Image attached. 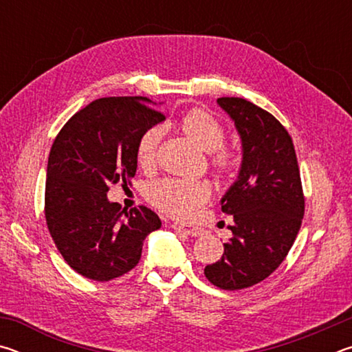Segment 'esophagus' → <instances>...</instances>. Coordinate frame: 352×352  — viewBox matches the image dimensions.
I'll return each mask as SVG.
<instances>
[{"instance_id": "1", "label": "esophagus", "mask_w": 352, "mask_h": 352, "mask_svg": "<svg viewBox=\"0 0 352 352\" xmlns=\"http://www.w3.org/2000/svg\"><path fill=\"white\" fill-rule=\"evenodd\" d=\"M172 228L177 230V231H182V233L189 234V236H195V237L204 236V230L199 228V226H194V225L174 222V223H172Z\"/></svg>"}]
</instances>
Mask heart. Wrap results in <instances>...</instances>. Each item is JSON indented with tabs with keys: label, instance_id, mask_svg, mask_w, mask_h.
Masks as SVG:
<instances>
[{
	"label": "heart",
	"instance_id": "heart-1",
	"mask_svg": "<svg viewBox=\"0 0 352 352\" xmlns=\"http://www.w3.org/2000/svg\"><path fill=\"white\" fill-rule=\"evenodd\" d=\"M178 126L195 144L205 152H211V166L217 175H228L236 166V157L231 151H226L225 129L216 118L201 109H192L184 113L178 119ZM162 127H148L141 135L136 146V160L142 169H148L157 160L158 144L162 141ZM208 186L201 182L178 180V178H166V180L153 183L147 190L151 204L164 212L175 217H189L206 200Z\"/></svg>",
	"mask_w": 352,
	"mask_h": 352
}]
</instances>
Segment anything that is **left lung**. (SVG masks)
<instances>
[{
    "label": "left lung",
    "instance_id": "1",
    "mask_svg": "<svg viewBox=\"0 0 352 352\" xmlns=\"http://www.w3.org/2000/svg\"><path fill=\"white\" fill-rule=\"evenodd\" d=\"M234 122L242 146L236 182L220 199L233 216V237L222 259L205 267V276L223 290L252 287L272 275L287 256L305 216L296 153L281 122L242 98H219Z\"/></svg>",
    "mask_w": 352,
    "mask_h": 352
}]
</instances>
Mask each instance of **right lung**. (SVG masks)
<instances>
[{
	"label": "right lung",
	"instance_id": "1",
	"mask_svg": "<svg viewBox=\"0 0 352 352\" xmlns=\"http://www.w3.org/2000/svg\"><path fill=\"white\" fill-rule=\"evenodd\" d=\"M152 104L141 96L94 100L65 124L51 147L47 228L71 269L93 281H110L132 270L147 234L162 226L148 208L121 210L107 197L111 184H130L141 135L164 121Z\"/></svg>",
	"mask_w": 352,
	"mask_h": 352
}]
</instances>
